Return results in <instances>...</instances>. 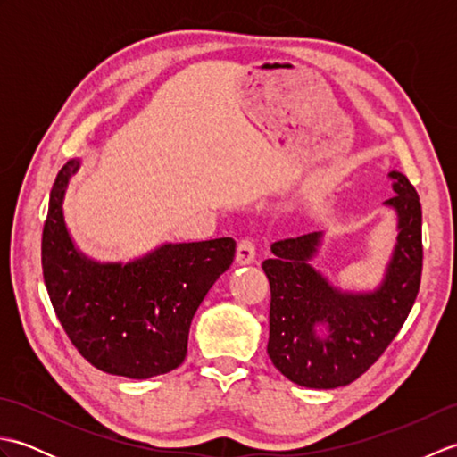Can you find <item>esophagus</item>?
I'll use <instances>...</instances> for the list:
<instances>
[{
	"mask_svg": "<svg viewBox=\"0 0 457 457\" xmlns=\"http://www.w3.org/2000/svg\"><path fill=\"white\" fill-rule=\"evenodd\" d=\"M255 255H257V249L253 239H241L239 245H237V253H236V263L237 265H251L255 263Z\"/></svg>",
	"mask_w": 457,
	"mask_h": 457,
	"instance_id": "34e87169",
	"label": "esophagus"
}]
</instances>
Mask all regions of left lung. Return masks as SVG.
Masks as SVG:
<instances>
[{"instance_id":"obj_1","label":"left lung","mask_w":457,"mask_h":457,"mask_svg":"<svg viewBox=\"0 0 457 457\" xmlns=\"http://www.w3.org/2000/svg\"><path fill=\"white\" fill-rule=\"evenodd\" d=\"M396 213V244L381 285L363 293L339 290L310 261L322 231L275 241L263 261L270 285V361L308 389L349 385L371 367L399 334L419 295L422 275V208L403 172H389Z\"/></svg>"}]
</instances>
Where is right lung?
Segmentation results:
<instances>
[{"mask_svg":"<svg viewBox=\"0 0 457 457\" xmlns=\"http://www.w3.org/2000/svg\"><path fill=\"white\" fill-rule=\"evenodd\" d=\"M79 169L80 159H71L56 174L43 229V277L58 322L86 361L104 373H169L187 357L192 318L229 269L236 241L162 244L129 263L90 259L74 245L62 208Z\"/></svg>","mask_w":457,"mask_h":457,"instance_id":"obj_1","label":"right lung"}]
</instances>
